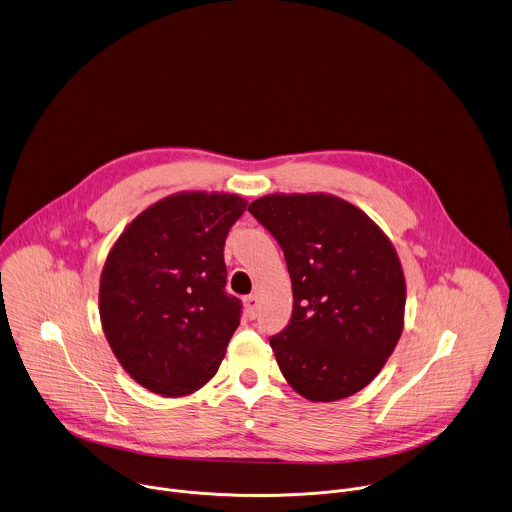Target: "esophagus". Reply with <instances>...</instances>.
<instances>
[{
  "instance_id": "1",
  "label": "esophagus",
  "mask_w": 512,
  "mask_h": 512,
  "mask_svg": "<svg viewBox=\"0 0 512 512\" xmlns=\"http://www.w3.org/2000/svg\"><path fill=\"white\" fill-rule=\"evenodd\" d=\"M243 303H245L247 315H249L251 319H255L257 313H259V297H257V295H249V297H245Z\"/></svg>"
}]
</instances>
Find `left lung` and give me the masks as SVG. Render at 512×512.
<instances>
[{
    "label": "left lung",
    "mask_w": 512,
    "mask_h": 512,
    "mask_svg": "<svg viewBox=\"0 0 512 512\" xmlns=\"http://www.w3.org/2000/svg\"><path fill=\"white\" fill-rule=\"evenodd\" d=\"M249 213L281 245L291 277V321L269 341L283 377L313 403L359 393L405 327L407 285L391 239L331 193H271Z\"/></svg>",
    "instance_id": "obj_1"
}]
</instances>
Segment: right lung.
Returning a JSON list of instances; mask_svg holds the SVG:
<instances>
[{
    "mask_svg": "<svg viewBox=\"0 0 512 512\" xmlns=\"http://www.w3.org/2000/svg\"><path fill=\"white\" fill-rule=\"evenodd\" d=\"M245 209L235 193H173L141 211L109 249L101 327L143 389L187 397L217 373L241 315V301L225 293L223 249Z\"/></svg>",
    "mask_w": 512,
    "mask_h": 512,
    "instance_id": "right-lung-1",
    "label": "right lung"
}]
</instances>
